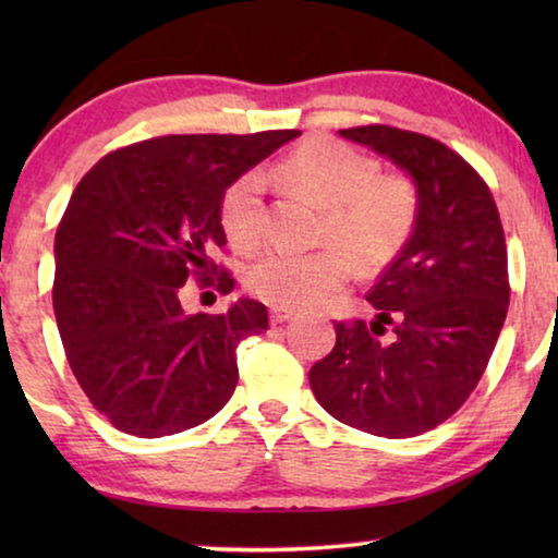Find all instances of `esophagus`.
<instances>
[{"label":"esophagus","instance_id":"esophagus-1","mask_svg":"<svg viewBox=\"0 0 558 558\" xmlns=\"http://www.w3.org/2000/svg\"><path fill=\"white\" fill-rule=\"evenodd\" d=\"M296 315L294 307H271V325H281Z\"/></svg>","mask_w":558,"mask_h":558}]
</instances>
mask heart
Masks as SVG:
<instances>
[{
    "label": "heart",
    "mask_w": 558,
    "mask_h": 558,
    "mask_svg": "<svg viewBox=\"0 0 558 558\" xmlns=\"http://www.w3.org/2000/svg\"><path fill=\"white\" fill-rule=\"evenodd\" d=\"M376 162L345 142L317 136L296 147L279 165L281 180L325 210L319 241L332 246L307 251L269 248L246 269V287L277 307L319 304L345 284L353 262H388L416 223V185L401 172L376 174ZM264 174L235 178L220 197V226L235 248L262 241ZM349 253L345 255L344 251Z\"/></svg>",
    "instance_id": "b5f03b06"
}]
</instances>
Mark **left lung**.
I'll use <instances>...</instances> for the list:
<instances>
[{
  "label": "left lung",
  "mask_w": 558,
  "mask_h": 558,
  "mask_svg": "<svg viewBox=\"0 0 558 558\" xmlns=\"http://www.w3.org/2000/svg\"><path fill=\"white\" fill-rule=\"evenodd\" d=\"M407 170L414 233L373 284V323H335L332 353L310 371L338 422L376 437H416L475 391L510 302L498 205L475 167L432 136L386 124L340 129Z\"/></svg>",
  "instance_id": "obj_1"
}]
</instances>
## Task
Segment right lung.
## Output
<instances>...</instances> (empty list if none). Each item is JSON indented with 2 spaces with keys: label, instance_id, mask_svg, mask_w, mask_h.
<instances>
[{
  "label": "right lung",
  "instance_id": "right-lung-1",
  "mask_svg": "<svg viewBox=\"0 0 558 558\" xmlns=\"http://www.w3.org/2000/svg\"><path fill=\"white\" fill-rule=\"evenodd\" d=\"M170 134L98 159L73 190L56 233V310L83 393L117 429L155 439L216 416L239 384L235 348L262 335V302L187 315V281L233 289L213 262L223 251L220 197L251 167L294 140Z\"/></svg>",
  "mask_w": 558,
  "mask_h": 558
}]
</instances>
